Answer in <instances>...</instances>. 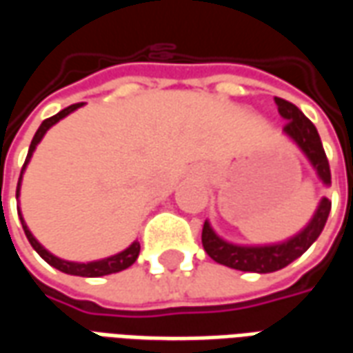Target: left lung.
<instances>
[{
	"instance_id": "obj_1",
	"label": "left lung",
	"mask_w": 353,
	"mask_h": 353,
	"mask_svg": "<svg viewBox=\"0 0 353 353\" xmlns=\"http://www.w3.org/2000/svg\"><path fill=\"white\" fill-rule=\"evenodd\" d=\"M280 115L288 121L283 126L285 136L295 141L296 145L303 149L306 159L310 161L314 170L318 172L319 179L325 185L331 183V170H329V161L327 154L321 145V139L316 130V126L312 124L308 117H304L301 109L296 108L295 103L283 100V98H274ZM331 212V202L329 199H321L316 214L310 219V223L304 227L296 236L289 238L288 242L272 245H236L225 242L214 232L210 227V223H204L202 229V245L206 253L219 265L229 266V268H236V270H244V272H276L289 263L299 259L308 248H310L321 230L325 227L327 217Z\"/></svg>"
}]
</instances>
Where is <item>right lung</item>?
<instances>
[{
	"label": "right lung",
	"mask_w": 353,
	"mask_h": 353,
	"mask_svg": "<svg viewBox=\"0 0 353 353\" xmlns=\"http://www.w3.org/2000/svg\"><path fill=\"white\" fill-rule=\"evenodd\" d=\"M81 105H83V103H73V105H70V108L62 109V111H60V113H57V115H52V117H49V119H45V121L41 123V126L37 128L34 139H32V143H30V149H28L26 162H24V166H22V172H20L19 185H17V199H19L22 174H24V170H26V164L30 162V159H32V154H34L35 145H37V143L41 141V138L45 136V134H47V130H49L52 124H57L60 119H64L65 115H70L72 111H75V109L81 108ZM19 217H20V221H22V229H24V232H26L28 242L32 244V248H34L35 252L41 255L43 259L47 261L50 266L58 268L60 272L72 274V276H85V278H98V276H108V274L121 272V270H124V268H128V266L134 265V263H136V259H138V255H139V242H138V240H136V242H134L130 248H126L124 252L117 253V255H111V257H108V259L92 261V263H72V261L58 259V257H54L52 253L47 252V250H45V248H43V245L39 244L37 240H35L34 234L30 232V229L26 227V223H24V219H22L20 208H19Z\"/></svg>",
	"instance_id": "right-lung-1"
}]
</instances>
